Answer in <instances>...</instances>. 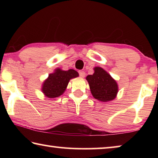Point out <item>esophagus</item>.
Instances as JSON below:
<instances>
[{"mask_svg":"<svg viewBox=\"0 0 158 158\" xmlns=\"http://www.w3.org/2000/svg\"><path fill=\"white\" fill-rule=\"evenodd\" d=\"M79 76L81 77H84L85 75V73L84 71H82V70H80L79 71Z\"/></svg>","mask_w":158,"mask_h":158,"instance_id":"1","label":"esophagus"}]
</instances>
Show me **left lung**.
Returning <instances> with one entry per match:
<instances>
[{"instance_id":"8db88e82","label":"left lung","mask_w":158,"mask_h":158,"mask_svg":"<svg viewBox=\"0 0 158 158\" xmlns=\"http://www.w3.org/2000/svg\"><path fill=\"white\" fill-rule=\"evenodd\" d=\"M94 70L93 74L86 77L93 96L102 102L114 100L118 93L116 81L100 67H96Z\"/></svg>"}]
</instances>
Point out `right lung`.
Masks as SVG:
<instances>
[{"mask_svg":"<svg viewBox=\"0 0 158 158\" xmlns=\"http://www.w3.org/2000/svg\"><path fill=\"white\" fill-rule=\"evenodd\" d=\"M78 76V73L74 69L63 71L56 69L55 73L50 74L48 79L43 83L42 92L49 98H57L65 91L69 80Z\"/></svg>","mask_w":158,"mask_h":158,"instance_id":"obj_1","label":"right lung"}]
</instances>
